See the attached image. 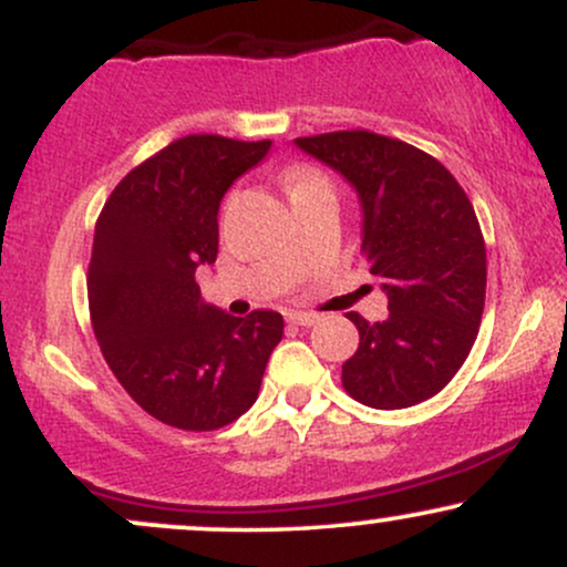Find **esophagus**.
I'll list each match as a JSON object with an SVG mask.
<instances>
[{
  "instance_id": "obj_1",
  "label": "esophagus",
  "mask_w": 567,
  "mask_h": 567,
  "mask_svg": "<svg viewBox=\"0 0 567 567\" xmlns=\"http://www.w3.org/2000/svg\"><path fill=\"white\" fill-rule=\"evenodd\" d=\"M290 322L301 324V328H311V324L320 322V315H311V311H292Z\"/></svg>"
}]
</instances>
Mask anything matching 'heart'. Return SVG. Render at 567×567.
Wrapping results in <instances>:
<instances>
[{
    "label": "heart",
    "mask_w": 567,
    "mask_h": 567,
    "mask_svg": "<svg viewBox=\"0 0 567 567\" xmlns=\"http://www.w3.org/2000/svg\"><path fill=\"white\" fill-rule=\"evenodd\" d=\"M285 186H288L290 199L301 197L306 192H315V188H330L328 175L311 165H290L285 171Z\"/></svg>",
    "instance_id": "b5f03b06"
}]
</instances>
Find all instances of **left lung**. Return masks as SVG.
Masks as SVG:
<instances>
[{
    "instance_id": "1",
    "label": "left lung",
    "mask_w": 567,
    "mask_h": 567,
    "mask_svg": "<svg viewBox=\"0 0 567 567\" xmlns=\"http://www.w3.org/2000/svg\"><path fill=\"white\" fill-rule=\"evenodd\" d=\"M296 143L357 188L362 256L389 296L383 322L349 315L360 347L341 368L343 389L368 408L419 405L458 373L483 320L487 258L472 202L440 159L405 141L336 130Z\"/></svg>"
}]
</instances>
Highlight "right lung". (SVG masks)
<instances>
[{"instance_id": "obj_1", "label": "right lung", "mask_w": 567, "mask_h": 567, "mask_svg": "<svg viewBox=\"0 0 567 567\" xmlns=\"http://www.w3.org/2000/svg\"><path fill=\"white\" fill-rule=\"evenodd\" d=\"M269 141L186 135L133 167L95 220L90 322L116 381L148 415L213 432L256 402L282 315L231 317L207 306L194 275L216 264L226 188Z\"/></svg>"}]
</instances>
